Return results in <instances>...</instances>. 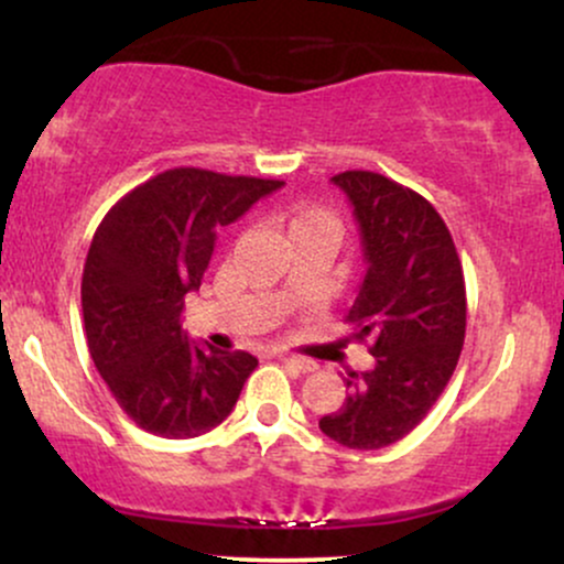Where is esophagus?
I'll return each instance as SVG.
<instances>
[{"mask_svg":"<svg viewBox=\"0 0 564 564\" xmlns=\"http://www.w3.org/2000/svg\"><path fill=\"white\" fill-rule=\"evenodd\" d=\"M275 358L281 360L283 366L294 368V371H300V373H310V371H315V364H313V360H307V358H300V355H291V352H278Z\"/></svg>","mask_w":564,"mask_h":564,"instance_id":"obj_1","label":"esophagus"}]
</instances>
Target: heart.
I'll return each instance as SVG.
<instances>
[{
  "instance_id": "heart-1",
  "label": "heart",
  "mask_w": 564,
  "mask_h": 564,
  "mask_svg": "<svg viewBox=\"0 0 564 564\" xmlns=\"http://www.w3.org/2000/svg\"><path fill=\"white\" fill-rule=\"evenodd\" d=\"M310 223H332V217L321 209H302L291 217L289 230H296V228H302V225H310Z\"/></svg>"
}]
</instances>
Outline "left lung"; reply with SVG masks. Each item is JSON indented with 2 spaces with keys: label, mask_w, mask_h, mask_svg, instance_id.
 Returning a JSON list of instances; mask_svg holds the SVG:
<instances>
[{
  "label": "left lung",
  "mask_w": 564,
  "mask_h": 564,
  "mask_svg": "<svg viewBox=\"0 0 564 564\" xmlns=\"http://www.w3.org/2000/svg\"><path fill=\"white\" fill-rule=\"evenodd\" d=\"M332 183L352 204L366 275L347 313L355 339H371V371L349 373V394L318 426L345 448L377 451L403 440L437 403L467 332V291L456 246L424 196L377 172Z\"/></svg>",
  "instance_id": "1"
}]
</instances>
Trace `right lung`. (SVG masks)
Returning a JSON list of instances; mask_svg holds the SVG:
<instances>
[{"instance_id":"1","label":"right lung","mask_w":564,"mask_h":564,"mask_svg":"<svg viewBox=\"0 0 564 564\" xmlns=\"http://www.w3.org/2000/svg\"><path fill=\"white\" fill-rule=\"evenodd\" d=\"M281 185L180 166L129 191L95 230L82 275L87 347L140 430L198 437L230 416L257 358L191 341L180 315L219 228Z\"/></svg>"}]
</instances>
